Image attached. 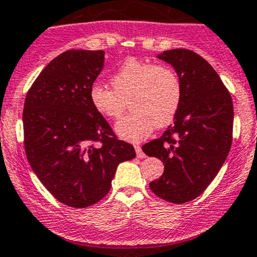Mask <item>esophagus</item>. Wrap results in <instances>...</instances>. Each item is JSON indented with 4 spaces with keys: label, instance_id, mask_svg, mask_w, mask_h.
<instances>
[{
    "label": "esophagus",
    "instance_id": "esophagus-1",
    "mask_svg": "<svg viewBox=\"0 0 257 257\" xmlns=\"http://www.w3.org/2000/svg\"><path fill=\"white\" fill-rule=\"evenodd\" d=\"M135 150H136V155H138V158H140V159L146 158L145 153H144L143 149H141L140 145H135Z\"/></svg>",
    "mask_w": 257,
    "mask_h": 257
}]
</instances>
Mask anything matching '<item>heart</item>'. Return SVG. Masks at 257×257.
Returning <instances> with one entry per match:
<instances>
[{
    "instance_id": "1",
    "label": "heart",
    "mask_w": 257,
    "mask_h": 257,
    "mask_svg": "<svg viewBox=\"0 0 257 257\" xmlns=\"http://www.w3.org/2000/svg\"><path fill=\"white\" fill-rule=\"evenodd\" d=\"M113 89L96 83L89 89L93 108L107 118H117L130 101L131 112L119 119L114 131L126 141L148 138L154 127L168 126L182 103L183 88L173 69L128 58L111 77Z\"/></svg>"
}]
</instances>
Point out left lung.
I'll return each instance as SVG.
<instances>
[{
	"instance_id": "left-lung-1",
	"label": "left lung",
	"mask_w": 257,
	"mask_h": 257,
	"mask_svg": "<svg viewBox=\"0 0 257 257\" xmlns=\"http://www.w3.org/2000/svg\"><path fill=\"white\" fill-rule=\"evenodd\" d=\"M158 58L174 68L183 96L173 124L143 146L146 155L164 163L150 189L170 203H187L203 193L228 156L233 104L216 70L194 51L173 49Z\"/></svg>"
}]
</instances>
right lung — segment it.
<instances>
[{
	"mask_svg": "<svg viewBox=\"0 0 257 257\" xmlns=\"http://www.w3.org/2000/svg\"><path fill=\"white\" fill-rule=\"evenodd\" d=\"M103 68V50L64 51L41 70L25 98L29 163L44 187L74 208L99 202L118 164L136 156L90 104L89 89Z\"/></svg>",
	"mask_w": 257,
	"mask_h": 257,
	"instance_id": "1",
	"label": "right lung"
}]
</instances>
